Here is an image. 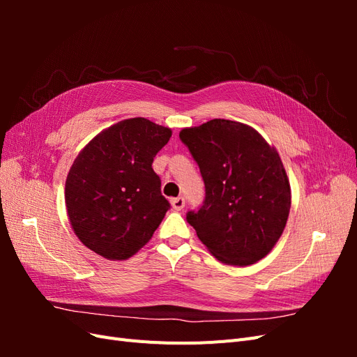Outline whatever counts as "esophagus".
I'll return each instance as SVG.
<instances>
[{
  "label": "esophagus",
  "instance_id": "esophagus-1",
  "mask_svg": "<svg viewBox=\"0 0 357 357\" xmlns=\"http://www.w3.org/2000/svg\"><path fill=\"white\" fill-rule=\"evenodd\" d=\"M185 204H186V201H185V198H183V197H178V198H172V199H171V205H172V208H174L176 211H181L183 208H185Z\"/></svg>",
  "mask_w": 357,
  "mask_h": 357
}]
</instances>
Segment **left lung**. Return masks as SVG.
Returning <instances> with one entry per match:
<instances>
[{"mask_svg":"<svg viewBox=\"0 0 357 357\" xmlns=\"http://www.w3.org/2000/svg\"><path fill=\"white\" fill-rule=\"evenodd\" d=\"M205 185L201 207L186 214L198 238L228 265H252L282 236L290 185L277 150L253 128L213 119L180 132Z\"/></svg>","mask_w":357,"mask_h":357,"instance_id":"left-lung-1","label":"left lung"}]
</instances>
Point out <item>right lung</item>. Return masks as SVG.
<instances>
[{
	"mask_svg": "<svg viewBox=\"0 0 357 357\" xmlns=\"http://www.w3.org/2000/svg\"><path fill=\"white\" fill-rule=\"evenodd\" d=\"M171 129L144 117L126 119L86 146L68 172L66 204L74 234L107 259L131 257L169 210L153 158Z\"/></svg>",
	"mask_w": 357,
	"mask_h": 357,
	"instance_id": "1",
	"label": "right lung"
}]
</instances>
